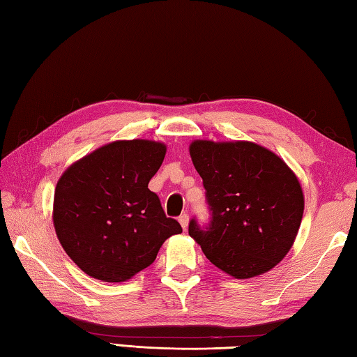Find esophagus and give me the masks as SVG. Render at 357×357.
<instances>
[{
  "label": "esophagus",
  "mask_w": 357,
  "mask_h": 357,
  "mask_svg": "<svg viewBox=\"0 0 357 357\" xmlns=\"http://www.w3.org/2000/svg\"><path fill=\"white\" fill-rule=\"evenodd\" d=\"M178 221H179V224H181V227H183L184 230H187V227H188V215H185V213L181 215Z\"/></svg>",
  "instance_id": "1"
}]
</instances>
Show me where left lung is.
<instances>
[{
    "label": "left lung",
    "mask_w": 357,
    "mask_h": 357,
    "mask_svg": "<svg viewBox=\"0 0 357 357\" xmlns=\"http://www.w3.org/2000/svg\"><path fill=\"white\" fill-rule=\"evenodd\" d=\"M188 151L211 210L208 229L201 230L192 219L188 234L234 279L275 268L293 247L304 215V192L294 172L252 141L195 139Z\"/></svg>",
    "instance_id": "left-lung-1"
}]
</instances>
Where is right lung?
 Listing matches in <instances>:
<instances>
[{
    "label": "right lung",
    "instance_id": "right-lung-1",
    "mask_svg": "<svg viewBox=\"0 0 357 357\" xmlns=\"http://www.w3.org/2000/svg\"><path fill=\"white\" fill-rule=\"evenodd\" d=\"M165 151L159 141H113L58 179L52 211L56 236L90 278L126 282L156 259L165 239L183 231L149 190Z\"/></svg>",
    "mask_w": 357,
    "mask_h": 357
}]
</instances>
